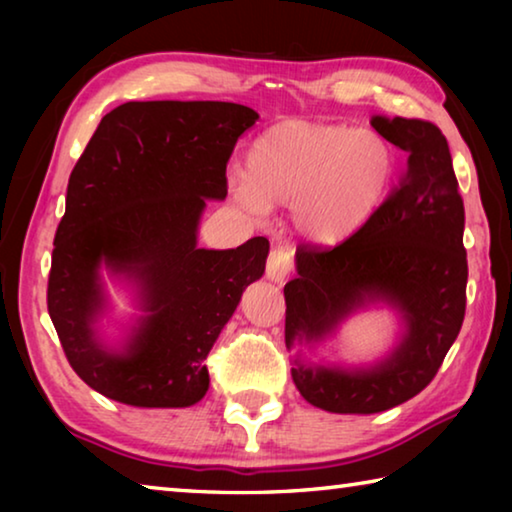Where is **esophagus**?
Segmentation results:
<instances>
[{
    "label": "esophagus",
    "instance_id": "1",
    "mask_svg": "<svg viewBox=\"0 0 512 512\" xmlns=\"http://www.w3.org/2000/svg\"><path fill=\"white\" fill-rule=\"evenodd\" d=\"M293 271V255L287 248H275L271 255H268L266 262V277L273 282H282L284 277Z\"/></svg>",
    "mask_w": 512,
    "mask_h": 512
}]
</instances>
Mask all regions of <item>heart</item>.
Masks as SVG:
<instances>
[{
  "label": "heart",
  "instance_id": "heart-1",
  "mask_svg": "<svg viewBox=\"0 0 512 512\" xmlns=\"http://www.w3.org/2000/svg\"><path fill=\"white\" fill-rule=\"evenodd\" d=\"M397 171L393 146L375 131L282 121L246 153L244 178L232 192L253 214L291 207L293 223L323 246L359 232L384 203Z\"/></svg>",
  "mask_w": 512,
  "mask_h": 512
}]
</instances>
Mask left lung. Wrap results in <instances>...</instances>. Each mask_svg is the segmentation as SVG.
<instances>
[{
	"label": "left lung",
	"mask_w": 512,
	"mask_h": 512,
	"mask_svg": "<svg viewBox=\"0 0 512 512\" xmlns=\"http://www.w3.org/2000/svg\"><path fill=\"white\" fill-rule=\"evenodd\" d=\"M370 124L409 155L400 185L339 246H298V277L284 287L287 348L320 341L368 302L402 314V341L377 366L293 361L300 395L332 413H379L424 391L465 318V207L445 135L424 119L375 115Z\"/></svg>",
	"instance_id": "obj_1"
}]
</instances>
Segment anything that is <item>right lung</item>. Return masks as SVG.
Here are the masks:
<instances>
[{
	"label": "right lung",
	"mask_w": 512,
	"mask_h": 512,
	"mask_svg": "<svg viewBox=\"0 0 512 512\" xmlns=\"http://www.w3.org/2000/svg\"><path fill=\"white\" fill-rule=\"evenodd\" d=\"M257 112L228 101H128L101 119L72 169L58 223L47 309L69 366L110 400L180 409L210 386L205 359L250 282L268 239L196 246L207 198L228 196L225 167ZM126 272L147 316L124 353L102 348L98 268Z\"/></svg>",
	"instance_id": "1"
}]
</instances>
